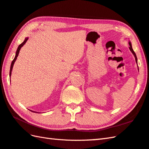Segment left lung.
<instances>
[{
    "label": "left lung",
    "mask_w": 149,
    "mask_h": 149,
    "mask_svg": "<svg viewBox=\"0 0 149 149\" xmlns=\"http://www.w3.org/2000/svg\"><path fill=\"white\" fill-rule=\"evenodd\" d=\"M129 45H130L129 49H130V50H131V52L133 53V54L134 55V56H135V61H136V63H137V57H136V54L135 53V52L133 51V49H132V46L131 43L129 42ZM138 68H139V67H138Z\"/></svg>",
    "instance_id": "8db88e82"
}]
</instances>
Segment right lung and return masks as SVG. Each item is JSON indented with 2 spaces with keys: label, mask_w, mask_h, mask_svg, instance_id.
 I'll return each mask as SVG.
<instances>
[{
  "label": "right lung",
  "mask_w": 149,
  "mask_h": 149,
  "mask_svg": "<svg viewBox=\"0 0 149 149\" xmlns=\"http://www.w3.org/2000/svg\"><path fill=\"white\" fill-rule=\"evenodd\" d=\"M28 38H25V40H24V41L21 43V44H20L19 45V47H18V48H17V50H16V56H15V57H14V59H13V61H12V63H11V65H10V72H9V76H10V75H11V71H12V70H13V65H14V63H15V61H16V59H17V56H18V55H19V50H20V49H21V47H23V45H24V44L26 42V41L28 40ZM32 112H33V111H32Z\"/></svg>",
  "instance_id": "obj_1"
}]
</instances>
